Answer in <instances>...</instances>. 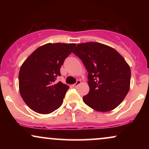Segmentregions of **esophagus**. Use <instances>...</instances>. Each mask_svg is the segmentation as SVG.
Segmentation results:
<instances>
[{
	"instance_id": "esophagus-1",
	"label": "esophagus",
	"mask_w": 149,
	"mask_h": 149,
	"mask_svg": "<svg viewBox=\"0 0 149 149\" xmlns=\"http://www.w3.org/2000/svg\"><path fill=\"white\" fill-rule=\"evenodd\" d=\"M80 83H81V81H80V80H77L76 83H75L74 85H73V86L74 87V88H77V87H78V85L80 84Z\"/></svg>"
}]
</instances>
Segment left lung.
Returning <instances> with one entry per match:
<instances>
[{
  "mask_svg": "<svg viewBox=\"0 0 149 149\" xmlns=\"http://www.w3.org/2000/svg\"><path fill=\"white\" fill-rule=\"evenodd\" d=\"M73 52L81 59L88 72L90 91L83 97L94 110L107 112L123 101L130 88L129 64L115 49L104 44H78Z\"/></svg>",
  "mask_w": 149,
  "mask_h": 149,
  "instance_id": "8db88e82",
  "label": "left lung"
}]
</instances>
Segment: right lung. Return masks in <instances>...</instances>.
Returning <instances> with one entry per match:
<instances>
[{
    "label": "right lung",
    "mask_w": 149,
    "mask_h": 149,
    "mask_svg": "<svg viewBox=\"0 0 149 149\" xmlns=\"http://www.w3.org/2000/svg\"><path fill=\"white\" fill-rule=\"evenodd\" d=\"M76 43H47L31 53L20 67L19 90L33 111L49 114L61 107L69 88L61 81L60 68Z\"/></svg>",
    "instance_id": "obj_1"
}]
</instances>
